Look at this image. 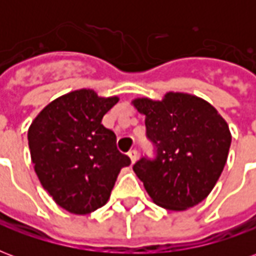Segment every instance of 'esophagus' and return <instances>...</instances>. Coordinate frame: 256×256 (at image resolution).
I'll return each mask as SVG.
<instances>
[{"mask_svg":"<svg viewBox=\"0 0 256 256\" xmlns=\"http://www.w3.org/2000/svg\"><path fill=\"white\" fill-rule=\"evenodd\" d=\"M128 158L132 159V163H134V162L137 160V158H138V152L136 150H128Z\"/></svg>","mask_w":256,"mask_h":256,"instance_id":"1","label":"esophagus"}]
</instances>
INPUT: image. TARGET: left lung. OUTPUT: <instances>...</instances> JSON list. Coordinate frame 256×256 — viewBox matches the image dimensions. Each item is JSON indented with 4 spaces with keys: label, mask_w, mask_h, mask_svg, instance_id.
I'll use <instances>...</instances> for the list:
<instances>
[{
    "label": "left lung",
    "mask_w": 256,
    "mask_h": 256,
    "mask_svg": "<svg viewBox=\"0 0 256 256\" xmlns=\"http://www.w3.org/2000/svg\"><path fill=\"white\" fill-rule=\"evenodd\" d=\"M145 115L146 137L155 158L133 166L158 206L172 211L190 208L207 198L228 160L232 136L225 119L203 98L167 93L162 101L136 98Z\"/></svg>",
    "instance_id": "left-lung-1"
}]
</instances>
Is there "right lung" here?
<instances>
[{"mask_svg": "<svg viewBox=\"0 0 256 256\" xmlns=\"http://www.w3.org/2000/svg\"><path fill=\"white\" fill-rule=\"evenodd\" d=\"M118 97L80 89L42 110L28 128L31 160L42 186L72 214H90L108 202L118 174L132 162L116 136L101 124Z\"/></svg>", "mask_w": 256, "mask_h": 256, "instance_id": "add662e5", "label": "right lung"}]
</instances>
